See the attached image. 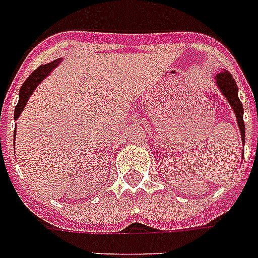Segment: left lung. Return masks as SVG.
Segmentation results:
<instances>
[{
	"label": "left lung",
	"instance_id": "8db88e82",
	"mask_svg": "<svg viewBox=\"0 0 258 258\" xmlns=\"http://www.w3.org/2000/svg\"><path fill=\"white\" fill-rule=\"evenodd\" d=\"M215 83L218 89L222 91V94L226 97L228 103L231 104L233 112L236 115L237 126L240 129V136H242V143L244 144V120H243V105L237 97V86L232 75L226 71H222L218 75H215Z\"/></svg>",
	"mask_w": 258,
	"mask_h": 258
}]
</instances>
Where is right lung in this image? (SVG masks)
Masks as SVG:
<instances>
[{
	"mask_svg": "<svg viewBox=\"0 0 258 258\" xmlns=\"http://www.w3.org/2000/svg\"><path fill=\"white\" fill-rule=\"evenodd\" d=\"M61 63V58H58L55 61L50 62V63H45V65H41V67H38L34 72H33L29 78L26 79V82L22 85L21 91H19V101L16 104L15 107V114H14V119H18L19 118V115L22 114V111L25 108V105H26L27 100L30 98L32 96V93L34 91V89L40 85V82H43L45 76H48L50 72L54 71V68H56L58 65ZM16 132V131H15Z\"/></svg>",
	"mask_w": 258,
	"mask_h": 258,
	"instance_id": "obj_1",
	"label": "right lung"
}]
</instances>
